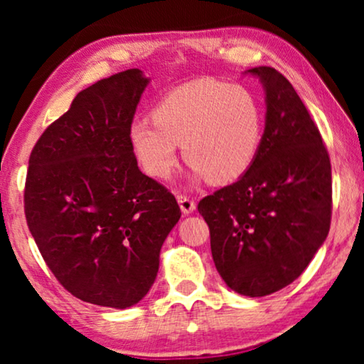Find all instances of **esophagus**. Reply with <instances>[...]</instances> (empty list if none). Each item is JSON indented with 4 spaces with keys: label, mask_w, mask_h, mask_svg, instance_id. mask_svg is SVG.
<instances>
[{
    "label": "esophagus",
    "mask_w": 364,
    "mask_h": 364,
    "mask_svg": "<svg viewBox=\"0 0 364 364\" xmlns=\"http://www.w3.org/2000/svg\"><path fill=\"white\" fill-rule=\"evenodd\" d=\"M177 202L178 205H181V210L183 215H188V213L196 210V202H193L192 198H188L187 196H177Z\"/></svg>",
    "instance_id": "obj_1"
}]
</instances>
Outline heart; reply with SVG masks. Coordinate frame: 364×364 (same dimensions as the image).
<instances>
[{"label":"heart","mask_w":364,"mask_h":364,"mask_svg":"<svg viewBox=\"0 0 364 364\" xmlns=\"http://www.w3.org/2000/svg\"><path fill=\"white\" fill-rule=\"evenodd\" d=\"M263 112L247 87L200 79L173 89L157 102L154 119L131 122L129 146L147 176L167 181L178 162V144L191 162V178L225 183L255 161Z\"/></svg>","instance_id":"heart-1"}]
</instances>
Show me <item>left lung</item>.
<instances>
[{
  "label": "left lung",
  "instance_id": "left-lung-1",
  "mask_svg": "<svg viewBox=\"0 0 364 364\" xmlns=\"http://www.w3.org/2000/svg\"><path fill=\"white\" fill-rule=\"evenodd\" d=\"M265 91V131L250 168L198 202L213 263L243 296L275 293L301 275L326 240L331 164L320 131L277 69L245 71Z\"/></svg>",
  "mask_w": 364,
  "mask_h": 364
}]
</instances>
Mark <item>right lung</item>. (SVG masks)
<instances>
[{
  "instance_id": "obj_1",
  "label": "right lung",
  "mask_w": 364,
  "mask_h": 364,
  "mask_svg": "<svg viewBox=\"0 0 364 364\" xmlns=\"http://www.w3.org/2000/svg\"><path fill=\"white\" fill-rule=\"evenodd\" d=\"M149 82L127 69L79 92L34 146L24 188L29 232L49 270L79 300L117 310L151 290L182 215L129 146Z\"/></svg>"
}]
</instances>
